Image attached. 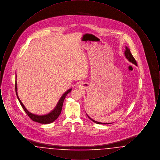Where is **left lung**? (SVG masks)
Returning <instances> with one entry per match:
<instances>
[{
    "label": "left lung",
    "mask_w": 160,
    "mask_h": 160,
    "mask_svg": "<svg viewBox=\"0 0 160 160\" xmlns=\"http://www.w3.org/2000/svg\"><path fill=\"white\" fill-rule=\"evenodd\" d=\"M125 49H126V50L125 51V53L124 54H125V56L126 58H127L130 62L132 63L133 64H134V65H136L137 66V64L136 61L135 60V59H134V58L133 57V56L132 55V54L131 53V52H130V50H129V48H128L127 47H125ZM87 115H88V114H87ZM88 118L91 120L92 121H93V122H95V123H98V124H104V125H106V124H109L108 123H102V122L95 121H94V120H93L92 119H91L88 115Z\"/></svg>",
    "instance_id": "obj_1"
}]
</instances>
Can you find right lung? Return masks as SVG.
Here are the masks:
<instances>
[{"label": "right lung", "mask_w": 160, "mask_h": 160, "mask_svg": "<svg viewBox=\"0 0 160 160\" xmlns=\"http://www.w3.org/2000/svg\"><path fill=\"white\" fill-rule=\"evenodd\" d=\"M15 78H17V76L15 75ZM15 92H16V95L17 97V98L18 99L21 106L22 107L23 110L25 111V112L26 113V114L28 115V116L31 118V119L33 121L35 122H38L39 123H43V124H46V123H50L53 122L55 120H56L58 119V118L59 117V116L60 115L62 111V106H63V103L64 101V99L65 98L66 96L67 95V94L69 93L71 91L72 89H69L68 91L65 92L62 96L61 97V98L59 100L57 105L55 107V108L53 110L48 113V114H44V115H37V114H34L32 113L31 112H29L23 105L22 102L21 101V100L19 98L18 96V93H17V80H15Z\"/></svg>", "instance_id": "1"}]
</instances>
